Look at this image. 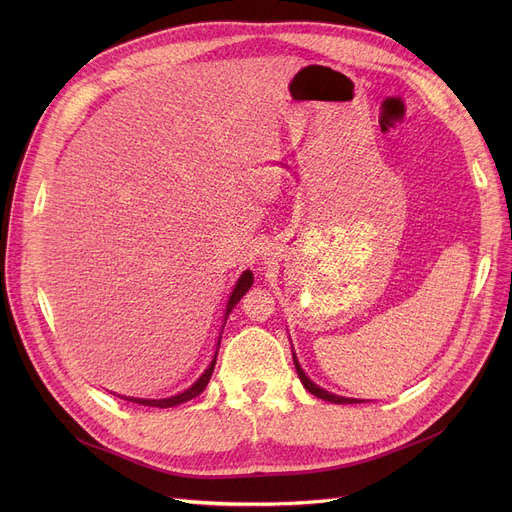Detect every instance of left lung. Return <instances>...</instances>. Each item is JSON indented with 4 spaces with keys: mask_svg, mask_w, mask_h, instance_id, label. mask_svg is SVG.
Listing matches in <instances>:
<instances>
[{
    "mask_svg": "<svg viewBox=\"0 0 512 512\" xmlns=\"http://www.w3.org/2000/svg\"><path fill=\"white\" fill-rule=\"evenodd\" d=\"M292 359H294V367H297V373H299V378H301V382H303V386L313 394V396H317V398H321V400H330V402H336V405H353V402H359V400H355V398H344V396H336V394H332V392H328V390H324V388H319L317 384H313L307 375H305V371H303V367L299 365V361H297V357L292 355Z\"/></svg>",
    "mask_w": 512,
    "mask_h": 512,
    "instance_id": "obj_1",
    "label": "left lung"
}]
</instances>
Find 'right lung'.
<instances>
[{
	"mask_svg": "<svg viewBox=\"0 0 512 512\" xmlns=\"http://www.w3.org/2000/svg\"><path fill=\"white\" fill-rule=\"evenodd\" d=\"M251 284H253V272H251V270L242 272V276L238 278V282H236V286H234V290H232V294H230V299H228L226 317L230 315V311L234 309V305L242 299V294H245V292L251 288ZM218 351H220V340H218V348H215V355H213L209 367L201 373V378H199L191 388H186L184 392H180V394H176V396H170V398H155V400H149V398H132V396H128V398L122 396V398H124V400H130V402H137V405H143V407H157V409H170V407L180 405V402L191 400V398L199 396V394L207 388V384H209V380H211L213 367H215V359H218Z\"/></svg>",
	"mask_w": 512,
	"mask_h": 512,
	"instance_id": "1",
	"label": "right lung"
}]
</instances>
